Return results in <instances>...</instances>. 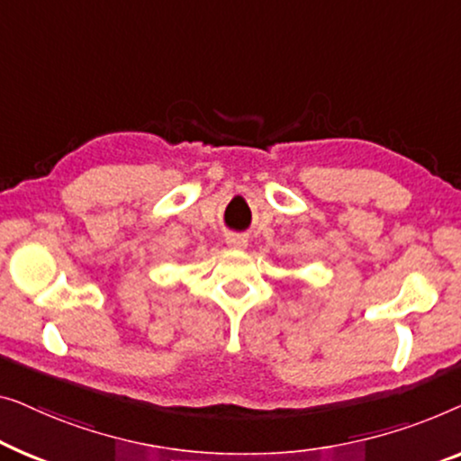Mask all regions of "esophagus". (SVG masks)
<instances>
[{"label":"esophagus","instance_id":"34e87169","mask_svg":"<svg viewBox=\"0 0 461 461\" xmlns=\"http://www.w3.org/2000/svg\"><path fill=\"white\" fill-rule=\"evenodd\" d=\"M228 244L231 246V249H244L246 238H242V236H228Z\"/></svg>","mask_w":461,"mask_h":461}]
</instances>
